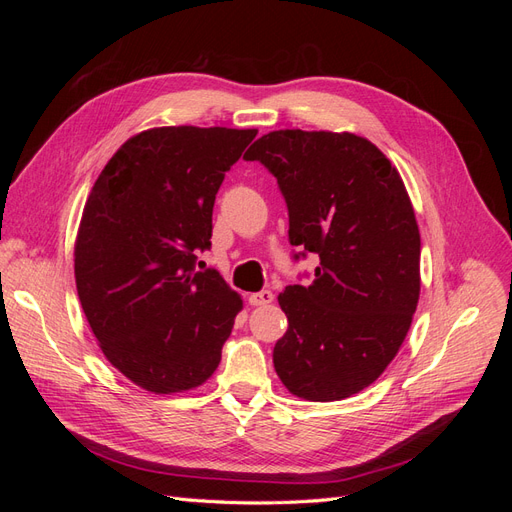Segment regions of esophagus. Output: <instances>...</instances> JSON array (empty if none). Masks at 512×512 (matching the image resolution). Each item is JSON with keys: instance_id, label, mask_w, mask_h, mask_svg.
<instances>
[{"instance_id": "1", "label": "esophagus", "mask_w": 512, "mask_h": 512, "mask_svg": "<svg viewBox=\"0 0 512 512\" xmlns=\"http://www.w3.org/2000/svg\"><path fill=\"white\" fill-rule=\"evenodd\" d=\"M273 301V292L271 290H260L250 294V305L260 307V305H269Z\"/></svg>"}]
</instances>
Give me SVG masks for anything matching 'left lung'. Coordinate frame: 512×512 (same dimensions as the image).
<instances>
[{
  "label": "left lung",
  "instance_id": "obj_1",
  "mask_svg": "<svg viewBox=\"0 0 512 512\" xmlns=\"http://www.w3.org/2000/svg\"><path fill=\"white\" fill-rule=\"evenodd\" d=\"M277 179L288 239L318 254L309 286L277 297L288 331L273 348L286 389L339 401L380 378L408 335L421 294V235L389 158L350 132L275 130L250 147Z\"/></svg>",
  "mask_w": 512,
  "mask_h": 512
}]
</instances>
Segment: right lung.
Instances as JSON below:
<instances>
[{"mask_svg": "<svg viewBox=\"0 0 512 512\" xmlns=\"http://www.w3.org/2000/svg\"><path fill=\"white\" fill-rule=\"evenodd\" d=\"M258 130L168 126L128 138L83 209L74 277L115 369L156 395L196 389L220 365L243 301L215 269V194Z\"/></svg>", "mask_w": 512, "mask_h": 512, "instance_id": "1", "label": "right lung"}]
</instances>
